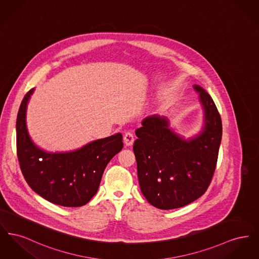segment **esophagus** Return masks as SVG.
Here are the masks:
<instances>
[{
    "mask_svg": "<svg viewBox=\"0 0 259 259\" xmlns=\"http://www.w3.org/2000/svg\"><path fill=\"white\" fill-rule=\"evenodd\" d=\"M123 140L126 146H132L134 141H135V137L131 131H127L124 134Z\"/></svg>",
    "mask_w": 259,
    "mask_h": 259,
    "instance_id": "1",
    "label": "esophagus"
}]
</instances>
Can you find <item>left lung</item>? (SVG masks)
<instances>
[{
    "mask_svg": "<svg viewBox=\"0 0 259 259\" xmlns=\"http://www.w3.org/2000/svg\"><path fill=\"white\" fill-rule=\"evenodd\" d=\"M199 93L205 122L185 140L169 127L165 116L150 115L136 130L133 146L138 179L144 196L155 208L172 209L190 204L208 189L217 167L222 136L221 114L209 93Z\"/></svg>",
    "mask_w": 259,
    "mask_h": 259,
    "instance_id": "left-lung-1",
    "label": "left lung"
}]
</instances>
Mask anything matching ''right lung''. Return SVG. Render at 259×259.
<instances>
[{"instance_id":"add662e5","label":"right lung","mask_w":259,"mask_h":259,"mask_svg":"<svg viewBox=\"0 0 259 259\" xmlns=\"http://www.w3.org/2000/svg\"><path fill=\"white\" fill-rule=\"evenodd\" d=\"M34 89L27 92L16 119V149L21 172L39 196L63 207H81L93 197L103 172L122 148V135L93 141L69 152H48L37 147L28 134L26 110Z\"/></svg>"}]
</instances>
